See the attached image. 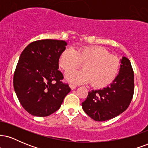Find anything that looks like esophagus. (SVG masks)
<instances>
[{"label": "esophagus", "instance_id": "esophagus-1", "mask_svg": "<svg viewBox=\"0 0 148 148\" xmlns=\"http://www.w3.org/2000/svg\"><path fill=\"white\" fill-rule=\"evenodd\" d=\"M69 88H70L72 90L76 89V86H74V85H72V84H69Z\"/></svg>", "mask_w": 148, "mask_h": 148}]
</instances>
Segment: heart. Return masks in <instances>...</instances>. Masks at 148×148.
<instances>
[{
    "mask_svg": "<svg viewBox=\"0 0 148 148\" xmlns=\"http://www.w3.org/2000/svg\"><path fill=\"white\" fill-rule=\"evenodd\" d=\"M83 64L84 70L69 72L66 79L76 84L91 82L94 88H103L114 80L120 67V60L101 47H86L64 49L59 58V64L65 72H72Z\"/></svg>",
    "mask_w": 148,
    "mask_h": 148,
    "instance_id": "heart-1",
    "label": "heart"
}]
</instances>
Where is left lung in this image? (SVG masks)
<instances>
[{"mask_svg": "<svg viewBox=\"0 0 148 148\" xmlns=\"http://www.w3.org/2000/svg\"><path fill=\"white\" fill-rule=\"evenodd\" d=\"M119 74L106 88L88 92L82 108L95 121H106L123 113L130 106L134 90V74L130 60H120Z\"/></svg>", "mask_w": 148, "mask_h": 148, "instance_id": "obj_1", "label": "left lung"}]
</instances>
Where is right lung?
I'll return each mask as SVG.
<instances>
[{"label":"right lung","mask_w":148,"mask_h":148,"mask_svg":"<svg viewBox=\"0 0 148 148\" xmlns=\"http://www.w3.org/2000/svg\"><path fill=\"white\" fill-rule=\"evenodd\" d=\"M67 45L63 40H37L20 56L13 78L14 91L21 106L34 116L53 113L71 91L61 81L63 75L58 70L59 58Z\"/></svg>","instance_id":"add662e5"}]
</instances>
